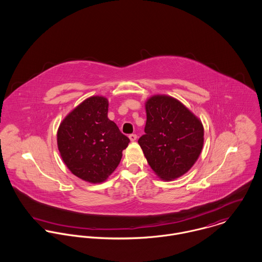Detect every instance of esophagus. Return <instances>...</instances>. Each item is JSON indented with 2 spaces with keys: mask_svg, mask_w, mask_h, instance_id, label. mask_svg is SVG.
<instances>
[{
  "mask_svg": "<svg viewBox=\"0 0 262 262\" xmlns=\"http://www.w3.org/2000/svg\"><path fill=\"white\" fill-rule=\"evenodd\" d=\"M129 138H130L131 141H135V140L137 139V135H136V134H130V135H129Z\"/></svg>",
  "mask_w": 262,
  "mask_h": 262,
  "instance_id": "esophagus-1",
  "label": "esophagus"
}]
</instances>
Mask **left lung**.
Wrapping results in <instances>:
<instances>
[{"instance_id":"8db88e82","label":"left lung","mask_w":262,"mask_h":262,"mask_svg":"<svg viewBox=\"0 0 262 262\" xmlns=\"http://www.w3.org/2000/svg\"><path fill=\"white\" fill-rule=\"evenodd\" d=\"M145 107V134L138 143L159 178H180L193 165L203 148L202 122L171 97L154 96Z\"/></svg>"}]
</instances>
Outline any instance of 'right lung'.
I'll list each match as a JSON object with an SVG mask.
<instances>
[{
	"mask_svg": "<svg viewBox=\"0 0 262 262\" xmlns=\"http://www.w3.org/2000/svg\"><path fill=\"white\" fill-rule=\"evenodd\" d=\"M108 100L92 97L61 122L57 145L69 169L93 184L102 183L119 165L130 140L108 118Z\"/></svg>",
	"mask_w": 262,
	"mask_h": 262,
	"instance_id": "right-lung-1",
	"label": "right lung"
}]
</instances>
